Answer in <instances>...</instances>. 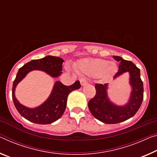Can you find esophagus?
<instances>
[{
  "mask_svg": "<svg viewBox=\"0 0 157 157\" xmlns=\"http://www.w3.org/2000/svg\"><path fill=\"white\" fill-rule=\"evenodd\" d=\"M79 81H80V84H81L82 86L86 85V84L88 83V80H87V79H86V78H81L80 80H79Z\"/></svg>",
  "mask_w": 157,
  "mask_h": 157,
  "instance_id": "esophagus-1",
  "label": "esophagus"
}]
</instances>
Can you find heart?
<instances>
[{"instance_id":"b5f03b06","label":"heart","mask_w":157,"mask_h":157,"mask_svg":"<svg viewBox=\"0 0 157 157\" xmlns=\"http://www.w3.org/2000/svg\"><path fill=\"white\" fill-rule=\"evenodd\" d=\"M78 69L85 74L91 76H99L103 75L108 77L113 74L116 69L114 63H109L108 61L100 59H84L79 61Z\"/></svg>"}]
</instances>
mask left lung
<instances>
[{
    "mask_svg": "<svg viewBox=\"0 0 157 157\" xmlns=\"http://www.w3.org/2000/svg\"><path fill=\"white\" fill-rule=\"evenodd\" d=\"M119 61L118 71L114 78L125 72L130 73V83L132 86L131 96L127 105L116 106L107 97V84H96V95L88 103V107L94 117L105 124H117L126 121L135 115L143 100V83L140 78V69L133 62L124 60L121 57L113 56Z\"/></svg>",
    "mask_w": 157,
    "mask_h": 157,
    "instance_id": "1",
    "label": "left lung"
}]
</instances>
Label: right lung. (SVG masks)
<instances>
[{
	"instance_id": "right-lung-1",
	"label": "right lung",
	"mask_w": 157,
	"mask_h": 157,
	"mask_svg": "<svg viewBox=\"0 0 157 157\" xmlns=\"http://www.w3.org/2000/svg\"><path fill=\"white\" fill-rule=\"evenodd\" d=\"M63 60L59 57L47 56L40 59L32 60L19 69L12 86V100L14 106L21 115L31 122L38 124H49L56 121L63 115L66 110L67 97L72 91L80 88L79 81H76L70 86H66L61 82H56L50 96L38 108L31 109L21 105L14 96L17 84L29 72L40 70L46 72L54 78L61 74Z\"/></svg>"
}]
</instances>
